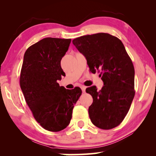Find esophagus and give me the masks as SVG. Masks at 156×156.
Segmentation results:
<instances>
[{"mask_svg":"<svg viewBox=\"0 0 156 156\" xmlns=\"http://www.w3.org/2000/svg\"><path fill=\"white\" fill-rule=\"evenodd\" d=\"M80 88H81V89H82V91H83V93H84V92H85V89H86V87L85 86H81L80 87Z\"/></svg>","mask_w":156,"mask_h":156,"instance_id":"obj_1","label":"esophagus"}]
</instances>
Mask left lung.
<instances>
[{"label": "left lung", "mask_w": 156, "mask_h": 156, "mask_svg": "<svg viewBox=\"0 0 156 156\" xmlns=\"http://www.w3.org/2000/svg\"><path fill=\"white\" fill-rule=\"evenodd\" d=\"M73 44L85 56L92 73L101 71L104 85L86 89L93 103L89 107L91 122L102 129H111L122 122L135 96V70L123 43L117 37L98 33L73 39Z\"/></svg>", "instance_id": "8db88e82"}]
</instances>
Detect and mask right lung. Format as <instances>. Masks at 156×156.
Instances as JSON below:
<instances>
[{
	"instance_id": "add662e5",
	"label": "right lung",
	"mask_w": 156,
	"mask_h": 156,
	"mask_svg": "<svg viewBox=\"0 0 156 156\" xmlns=\"http://www.w3.org/2000/svg\"><path fill=\"white\" fill-rule=\"evenodd\" d=\"M70 43L71 39L45 38L30 46L24 55L21 90L34 118L47 131L57 132L67 127L82 94L80 87L69 90L58 83L65 75L60 61Z\"/></svg>"
}]
</instances>
